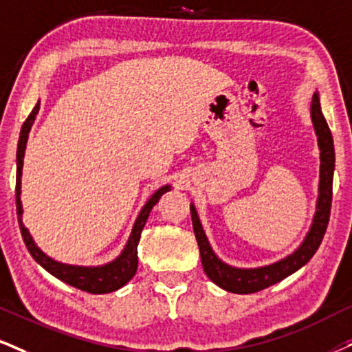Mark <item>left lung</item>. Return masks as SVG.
<instances>
[{
	"label": "left lung",
	"instance_id": "1",
	"mask_svg": "<svg viewBox=\"0 0 352 352\" xmlns=\"http://www.w3.org/2000/svg\"><path fill=\"white\" fill-rule=\"evenodd\" d=\"M311 120L318 137L320 146V188H318V202H316V212L314 217L310 232L307 233L305 240L297 251L289 254L287 258L280 259L274 264L256 269H240L232 267L217 258L212 251L206 233H204L201 220H199L196 207L190 204V217H192V228L196 233V240L201 251L202 267L206 274L214 284L219 285L228 292L233 294H254L259 290L277 284L285 277L294 274L302 266L310 261L311 256L316 253L320 243H322L324 232H327L329 212H331L333 199V173H335V146H333L331 130H329L327 120H324L322 107H320L318 94L311 98Z\"/></svg>",
	"mask_w": 352,
	"mask_h": 352
}]
</instances>
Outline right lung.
Masks as SVG:
<instances>
[{
	"label": "right lung",
	"mask_w": 352,
	"mask_h": 352,
	"mask_svg": "<svg viewBox=\"0 0 352 352\" xmlns=\"http://www.w3.org/2000/svg\"><path fill=\"white\" fill-rule=\"evenodd\" d=\"M38 112V102L37 106L34 107L32 112H30L25 122L23 124V129H21L19 135V143H17V175H16V210H17V222H19L21 235H23V240L28 246L30 256H32L36 261L41 264V266L45 269L47 272H50L52 276H55L56 279L67 282V284L73 285V287L85 290V292L89 294H109L114 292V290L120 289L122 285L127 284V282L135 276L137 266H138V256H137V246L138 241H140L142 230L145 227L146 220H148V215L153 206L160 201V197L163 196L164 192H168L171 189V186H163L148 199V202L143 206L140 210V215L137 217L135 223H133L132 235H130L127 245L120 256L109 264H104V266L98 267H83V266H68V264H62L58 261H54V259L49 258L45 253H42L41 250L37 248L36 243H34L32 236H30L29 230L24 227L23 223V204H21V176H23V160H24V151H25V143H28L29 130L32 127L34 120H36V116Z\"/></svg>",
	"instance_id": "obj_1"
}]
</instances>
